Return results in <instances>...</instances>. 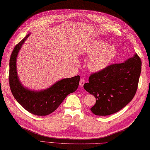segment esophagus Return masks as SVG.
<instances>
[{"label": "esophagus", "instance_id": "obj_1", "mask_svg": "<svg viewBox=\"0 0 150 150\" xmlns=\"http://www.w3.org/2000/svg\"><path fill=\"white\" fill-rule=\"evenodd\" d=\"M84 82H85L84 79H81V81H80V82H79V86H80L81 88H82V87H83V86H84Z\"/></svg>", "mask_w": 150, "mask_h": 150}]
</instances>
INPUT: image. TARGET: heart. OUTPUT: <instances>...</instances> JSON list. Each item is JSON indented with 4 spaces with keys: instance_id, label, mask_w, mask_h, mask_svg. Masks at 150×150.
Wrapping results in <instances>:
<instances>
[{
    "instance_id": "b5f03b06",
    "label": "heart",
    "mask_w": 150,
    "mask_h": 150,
    "mask_svg": "<svg viewBox=\"0 0 150 150\" xmlns=\"http://www.w3.org/2000/svg\"><path fill=\"white\" fill-rule=\"evenodd\" d=\"M116 53V49L113 46L100 40L91 43L82 52V55L90 57L88 68L92 72H98L106 68Z\"/></svg>"
}]
</instances>
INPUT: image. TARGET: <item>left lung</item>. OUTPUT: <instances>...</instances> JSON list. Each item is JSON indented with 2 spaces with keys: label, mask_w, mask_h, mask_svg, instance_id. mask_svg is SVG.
Returning <instances> with one entry per match:
<instances>
[{
  "label": "left lung",
  "mask_w": 150,
  "mask_h": 150,
  "mask_svg": "<svg viewBox=\"0 0 150 150\" xmlns=\"http://www.w3.org/2000/svg\"><path fill=\"white\" fill-rule=\"evenodd\" d=\"M141 65V59L135 53L124 62L110 65L91 75L84 88L96 98L91 112L110 115L130 103L137 90Z\"/></svg>",
  "instance_id": "8db88e82"
}]
</instances>
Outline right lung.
Returning a JSON list of instances; mask_svg holds the SVG:
<instances>
[{"mask_svg": "<svg viewBox=\"0 0 150 150\" xmlns=\"http://www.w3.org/2000/svg\"><path fill=\"white\" fill-rule=\"evenodd\" d=\"M30 35L28 34L13 50L9 60V82L11 93L18 103L28 112L39 116L53 113L69 93L77 90L80 76L63 79L52 86L40 91L31 90L22 84L17 75V58L22 44Z\"/></svg>", "mask_w": 150, "mask_h": 150, "instance_id": "obj_1", "label": "right lung"}]
</instances>
